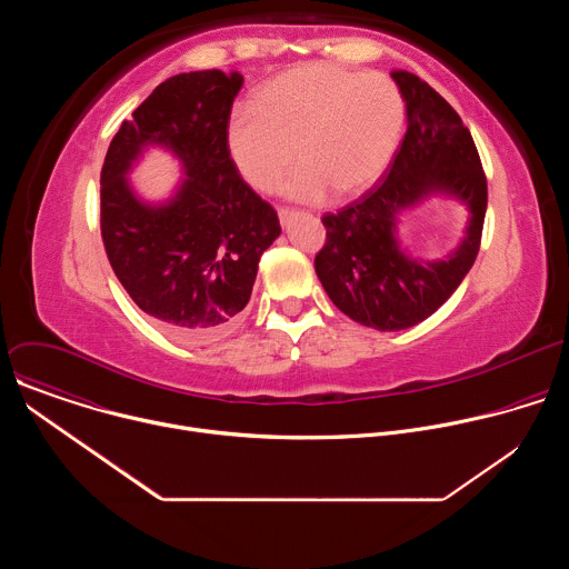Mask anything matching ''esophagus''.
I'll list each match as a JSON object with an SVG mask.
<instances>
[{
    "label": "esophagus",
    "mask_w": 569,
    "mask_h": 569,
    "mask_svg": "<svg viewBox=\"0 0 569 569\" xmlns=\"http://www.w3.org/2000/svg\"><path fill=\"white\" fill-rule=\"evenodd\" d=\"M292 216H295V211H290V209H279V220H281V224H283V227H286V224H290Z\"/></svg>",
    "instance_id": "esophagus-1"
}]
</instances>
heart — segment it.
<instances>
[{"label": "heart", "mask_w": 569, "mask_h": 569, "mask_svg": "<svg viewBox=\"0 0 569 569\" xmlns=\"http://www.w3.org/2000/svg\"><path fill=\"white\" fill-rule=\"evenodd\" d=\"M405 103L389 78L338 64H301L266 83L252 110H238L227 126L236 171L261 193H274L301 167L286 196L317 202L333 191L356 198L369 191L398 148Z\"/></svg>", "instance_id": "heart-1"}]
</instances>
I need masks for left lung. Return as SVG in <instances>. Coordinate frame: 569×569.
I'll use <instances>...</instances> for the list:
<instances>
[{
	"label": "left lung",
	"mask_w": 569,
	"mask_h": 569,
	"mask_svg": "<svg viewBox=\"0 0 569 569\" xmlns=\"http://www.w3.org/2000/svg\"><path fill=\"white\" fill-rule=\"evenodd\" d=\"M408 110V132L385 182L358 202L327 213V246L315 272L331 301L376 331L417 327L441 308L472 268L486 216V178L475 141L452 106L410 71H391ZM430 197L469 211L465 238L446 260H419L401 248L399 216Z\"/></svg>",
	"instance_id": "left-lung-1"
}]
</instances>
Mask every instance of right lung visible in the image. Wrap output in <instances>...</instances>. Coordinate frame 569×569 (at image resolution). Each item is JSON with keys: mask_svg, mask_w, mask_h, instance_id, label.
I'll use <instances>...</instances> for the list:
<instances>
[{"mask_svg": "<svg viewBox=\"0 0 569 569\" xmlns=\"http://www.w3.org/2000/svg\"><path fill=\"white\" fill-rule=\"evenodd\" d=\"M238 71H189L123 121L101 171V233L132 301L184 340L224 336L248 306L261 254L281 233L277 211L233 167L227 126ZM150 147L171 151L186 176L164 201H146L127 176Z\"/></svg>", "mask_w": 569, "mask_h": 569, "instance_id": "obj_1", "label": "right lung"}]
</instances>
